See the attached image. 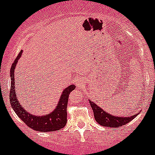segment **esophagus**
<instances>
[{"instance_id":"esophagus-1","label":"esophagus","mask_w":155,"mask_h":155,"mask_svg":"<svg viewBox=\"0 0 155 155\" xmlns=\"http://www.w3.org/2000/svg\"><path fill=\"white\" fill-rule=\"evenodd\" d=\"M82 83H83V82H82V79L81 78H78L75 81V84H76L77 86H81Z\"/></svg>"}]
</instances>
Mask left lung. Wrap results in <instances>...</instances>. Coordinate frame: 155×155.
I'll return each instance as SVG.
<instances>
[{
	"mask_svg": "<svg viewBox=\"0 0 155 155\" xmlns=\"http://www.w3.org/2000/svg\"><path fill=\"white\" fill-rule=\"evenodd\" d=\"M90 104L91 106L94 111V116L95 120L100 125L103 127H118L120 126H123L124 124H127L128 122L137 117V114H133L129 117H117L110 114L107 112L102 110L101 107L94 103L93 101H90Z\"/></svg>",
	"mask_w": 155,
	"mask_h": 155,
	"instance_id": "left-lung-1",
	"label": "left lung"
}]
</instances>
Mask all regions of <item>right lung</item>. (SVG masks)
<instances>
[{
  "instance_id": "1",
  "label": "right lung",
  "mask_w": 155,
  "mask_h": 155,
  "mask_svg": "<svg viewBox=\"0 0 155 155\" xmlns=\"http://www.w3.org/2000/svg\"><path fill=\"white\" fill-rule=\"evenodd\" d=\"M21 53L22 51L18 55L11 68V90H10L9 97L10 103L12 106V108L17 114V115L25 122V124L35 130L41 131V132H49V131H55L63 128L67 123V107H68L69 94L76 87L74 85L71 84L64 89L60 97V101L58 102L57 107L51 113L44 116H36L30 111L25 110L17 99L15 86V69Z\"/></svg>"
}]
</instances>
